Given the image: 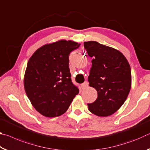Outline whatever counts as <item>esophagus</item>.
<instances>
[{
    "instance_id": "34e87169",
    "label": "esophagus",
    "mask_w": 150,
    "mask_h": 150,
    "mask_svg": "<svg viewBox=\"0 0 150 150\" xmlns=\"http://www.w3.org/2000/svg\"><path fill=\"white\" fill-rule=\"evenodd\" d=\"M88 86V83L87 81H85L83 84H81V87H82V89H84V88H87Z\"/></svg>"
}]
</instances>
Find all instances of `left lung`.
<instances>
[{"label": "left lung", "instance_id": "left-lung-1", "mask_svg": "<svg viewBox=\"0 0 150 150\" xmlns=\"http://www.w3.org/2000/svg\"><path fill=\"white\" fill-rule=\"evenodd\" d=\"M88 56L93 57L88 81L97 91L95 102L87 104L88 110L98 116L112 115L125 102L132 83L131 69L118 50L95 41L84 42Z\"/></svg>", "mask_w": 150, "mask_h": 150}]
</instances>
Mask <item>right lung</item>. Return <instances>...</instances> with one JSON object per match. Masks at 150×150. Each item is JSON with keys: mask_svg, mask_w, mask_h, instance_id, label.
Segmentation results:
<instances>
[{"mask_svg": "<svg viewBox=\"0 0 150 150\" xmlns=\"http://www.w3.org/2000/svg\"><path fill=\"white\" fill-rule=\"evenodd\" d=\"M73 41H59L43 45L28 62L24 85L35 110L46 117L64 114L79 92L71 81L69 55L80 46Z\"/></svg>", "mask_w": 150, "mask_h": 150, "instance_id": "right-lung-1", "label": "right lung"}]
</instances>
